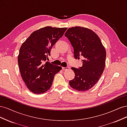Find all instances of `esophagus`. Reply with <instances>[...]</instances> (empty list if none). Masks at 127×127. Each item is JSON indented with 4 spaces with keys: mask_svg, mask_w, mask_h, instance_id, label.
<instances>
[{
    "mask_svg": "<svg viewBox=\"0 0 127 127\" xmlns=\"http://www.w3.org/2000/svg\"><path fill=\"white\" fill-rule=\"evenodd\" d=\"M69 69V67H62L63 70H66L67 69Z\"/></svg>",
    "mask_w": 127,
    "mask_h": 127,
    "instance_id": "34e87169",
    "label": "esophagus"
}]
</instances>
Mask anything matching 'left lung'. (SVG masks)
<instances>
[{"instance_id":"obj_1","label":"left lung","mask_w":127,"mask_h":127,"mask_svg":"<svg viewBox=\"0 0 127 127\" xmlns=\"http://www.w3.org/2000/svg\"><path fill=\"white\" fill-rule=\"evenodd\" d=\"M64 35L74 48L75 58L83 59L82 67L71 68L75 76L69 82L70 86L78 91L89 90L98 81L104 69L105 49L97 34L87 28L72 27Z\"/></svg>"}]
</instances>
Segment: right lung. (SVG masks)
<instances>
[{
  "label": "right lung",
  "mask_w": 127,
  "mask_h": 127,
  "mask_svg": "<svg viewBox=\"0 0 127 127\" xmlns=\"http://www.w3.org/2000/svg\"><path fill=\"white\" fill-rule=\"evenodd\" d=\"M67 29L45 27L33 32L22 44L18 66L24 83L33 93L42 94L49 90L55 75L62 69L46 60L52 47Z\"/></svg>",
  "instance_id": "right-lung-1"
}]
</instances>
